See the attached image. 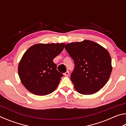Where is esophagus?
Here are the masks:
<instances>
[{"label":"esophagus","instance_id":"obj_1","mask_svg":"<svg viewBox=\"0 0 126 126\" xmlns=\"http://www.w3.org/2000/svg\"><path fill=\"white\" fill-rule=\"evenodd\" d=\"M69 72L68 71H67L66 72H65L64 73V75L65 76H69Z\"/></svg>","mask_w":126,"mask_h":126}]
</instances>
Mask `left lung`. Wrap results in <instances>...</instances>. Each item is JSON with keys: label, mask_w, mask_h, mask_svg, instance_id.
<instances>
[{"label": "left lung", "mask_w": 126, "mask_h": 126, "mask_svg": "<svg viewBox=\"0 0 126 126\" xmlns=\"http://www.w3.org/2000/svg\"><path fill=\"white\" fill-rule=\"evenodd\" d=\"M65 49L75 64L71 79L78 93L92 94L105 86L112 71L111 57L106 48L84 40L66 44Z\"/></svg>", "instance_id": "left-lung-1"}]
</instances>
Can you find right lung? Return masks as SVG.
I'll return each mask as SVG.
<instances>
[{
  "mask_svg": "<svg viewBox=\"0 0 126 126\" xmlns=\"http://www.w3.org/2000/svg\"><path fill=\"white\" fill-rule=\"evenodd\" d=\"M64 46V43H39L28 49L18 69L21 82L28 91L38 95H46L55 91L63 75L57 71L53 61Z\"/></svg>",
  "mask_w": 126,
  "mask_h": 126,
  "instance_id": "add662e5",
  "label": "right lung"
}]
</instances>
